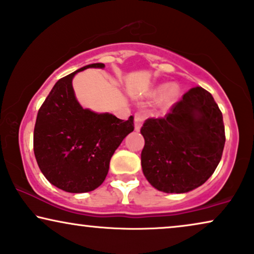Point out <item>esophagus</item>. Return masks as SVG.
Wrapping results in <instances>:
<instances>
[{
    "mask_svg": "<svg viewBox=\"0 0 254 254\" xmlns=\"http://www.w3.org/2000/svg\"><path fill=\"white\" fill-rule=\"evenodd\" d=\"M144 118H145V114L143 111H138L134 115V130L139 131L140 127H142Z\"/></svg>",
    "mask_w": 254,
    "mask_h": 254,
    "instance_id": "esophagus-1",
    "label": "esophagus"
}]
</instances>
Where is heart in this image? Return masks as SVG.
<instances>
[{
  "instance_id": "obj_1",
  "label": "heart",
  "mask_w": 254,
  "mask_h": 254,
  "mask_svg": "<svg viewBox=\"0 0 254 254\" xmlns=\"http://www.w3.org/2000/svg\"><path fill=\"white\" fill-rule=\"evenodd\" d=\"M151 97H159V105L162 108L168 109L177 101L179 96V86L175 83L172 84H162L155 88L150 92Z\"/></svg>"
}]
</instances>
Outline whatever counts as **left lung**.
Here are the masks:
<instances>
[{
	"label": "left lung",
	"instance_id": "obj_1",
	"mask_svg": "<svg viewBox=\"0 0 254 254\" xmlns=\"http://www.w3.org/2000/svg\"><path fill=\"white\" fill-rule=\"evenodd\" d=\"M140 133L143 173L153 188L185 193L203 185L219 164L225 145L223 115L201 86L189 90L164 118H149Z\"/></svg>",
	"mask_w": 254,
	"mask_h": 254
}]
</instances>
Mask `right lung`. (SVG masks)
Wrapping results in <instances>:
<instances>
[{
    "label": "right lung",
    "mask_w": 254,
    "mask_h": 254,
    "mask_svg": "<svg viewBox=\"0 0 254 254\" xmlns=\"http://www.w3.org/2000/svg\"><path fill=\"white\" fill-rule=\"evenodd\" d=\"M94 63L63 77L51 89L37 114L34 152L38 168L56 188L71 193L97 189L104 182L114 152L133 131V117L122 121L105 112L82 108L76 99L72 78Z\"/></svg>",
    "instance_id": "right-lung-1"
}]
</instances>
